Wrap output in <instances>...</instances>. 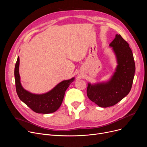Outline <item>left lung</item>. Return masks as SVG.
I'll return each mask as SVG.
<instances>
[{
    "instance_id": "obj_1",
    "label": "left lung",
    "mask_w": 147,
    "mask_h": 147,
    "mask_svg": "<svg viewBox=\"0 0 147 147\" xmlns=\"http://www.w3.org/2000/svg\"><path fill=\"white\" fill-rule=\"evenodd\" d=\"M117 58V65L111 79L94 84L88 83L87 95L99 107L113 106L128 95L135 76V64L128 43L116 34L110 44Z\"/></svg>"
}]
</instances>
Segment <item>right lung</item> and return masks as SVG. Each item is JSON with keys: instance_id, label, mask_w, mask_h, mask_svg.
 <instances>
[{"instance_id": "obj_1", "label": "right lung", "mask_w": 147, "mask_h": 147, "mask_svg": "<svg viewBox=\"0 0 147 147\" xmlns=\"http://www.w3.org/2000/svg\"><path fill=\"white\" fill-rule=\"evenodd\" d=\"M20 58L15 64L14 76L15 87L19 98L33 111L37 113L49 114L56 111L63 102L67 89L74 80V78L58 83L52 90L43 94H34L22 88L19 74Z\"/></svg>"}]
</instances>
